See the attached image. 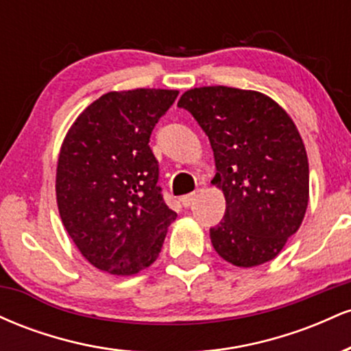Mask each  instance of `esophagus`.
Masks as SVG:
<instances>
[{
	"label": "esophagus",
	"instance_id": "1",
	"mask_svg": "<svg viewBox=\"0 0 351 351\" xmlns=\"http://www.w3.org/2000/svg\"><path fill=\"white\" fill-rule=\"evenodd\" d=\"M196 196H198V191L189 193V195L183 196V198H181V203H183V206H184V208H189V206H191V204L195 203V201H196Z\"/></svg>",
	"mask_w": 351,
	"mask_h": 351
}]
</instances>
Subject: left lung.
Listing matches in <instances>:
<instances>
[{
  "label": "left lung",
  "instance_id": "8db88e82",
  "mask_svg": "<svg viewBox=\"0 0 351 351\" xmlns=\"http://www.w3.org/2000/svg\"><path fill=\"white\" fill-rule=\"evenodd\" d=\"M208 135L226 198L209 229L213 247L237 267L274 259L295 234L308 204V162L292 119L267 95L215 86L181 95Z\"/></svg>",
  "mask_w": 351,
  "mask_h": 351
}]
</instances>
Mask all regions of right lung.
Returning <instances> with one entry per match:
<instances>
[{
  "mask_svg": "<svg viewBox=\"0 0 351 351\" xmlns=\"http://www.w3.org/2000/svg\"><path fill=\"white\" fill-rule=\"evenodd\" d=\"M178 90L108 92L90 104L60 148L56 176L64 228L94 267L132 276L155 263L176 219L158 184L150 135Z\"/></svg>",
  "mask_w": 351,
  "mask_h": 351,
  "instance_id": "1",
  "label": "right lung"
}]
</instances>
